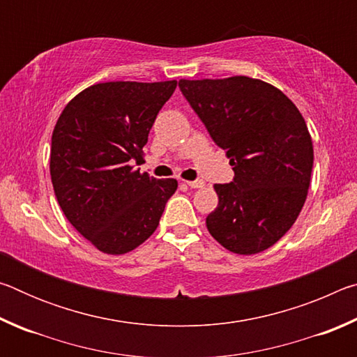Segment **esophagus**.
Masks as SVG:
<instances>
[{
	"label": "esophagus",
	"instance_id": "1",
	"mask_svg": "<svg viewBox=\"0 0 357 357\" xmlns=\"http://www.w3.org/2000/svg\"><path fill=\"white\" fill-rule=\"evenodd\" d=\"M185 184L190 187V189H202V187H204V183L202 179L198 181H185Z\"/></svg>",
	"mask_w": 357,
	"mask_h": 357
}]
</instances>
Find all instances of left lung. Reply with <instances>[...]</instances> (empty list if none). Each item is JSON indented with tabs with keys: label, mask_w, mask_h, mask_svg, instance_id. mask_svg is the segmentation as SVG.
<instances>
[{
	"label": "left lung",
	"mask_w": 357,
	"mask_h": 357,
	"mask_svg": "<svg viewBox=\"0 0 357 357\" xmlns=\"http://www.w3.org/2000/svg\"><path fill=\"white\" fill-rule=\"evenodd\" d=\"M179 89L234 172L231 183L214 185L211 236L239 255L269 249L293 227L310 185L304 118L280 89L257 78L179 80Z\"/></svg>",
	"instance_id": "1"
}]
</instances>
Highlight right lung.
I'll return each instance as SVG.
<instances>
[{
  "mask_svg": "<svg viewBox=\"0 0 357 357\" xmlns=\"http://www.w3.org/2000/svg\"><path fill=\"white\" fill-rule=\"evenodd\" d=\"M176 80L107 82L77 94L52 135L50 174L64 215L100 252L123 255L155 231L176 179L132 168Z\"/></svg>",
  "mask_w": 357,
  "mask_h": 357,
  "instance_id": "right-lung-1",
  "label": "right lung"
}]
</instances>
